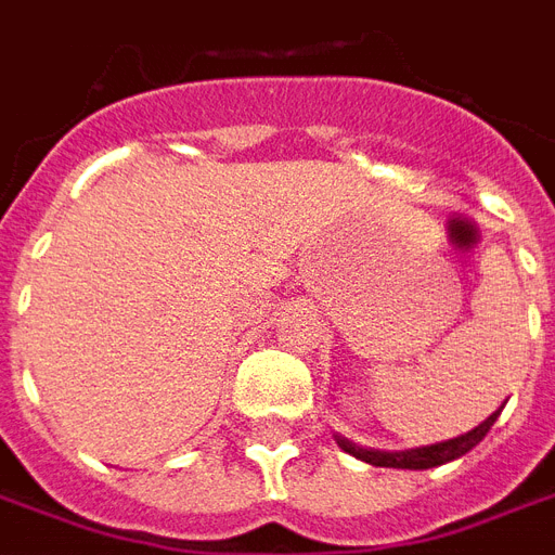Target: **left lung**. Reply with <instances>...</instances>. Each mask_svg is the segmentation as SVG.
I'll return each mask as SVG.
<instances>
[{
    "label": "left lung",
    "instance_id": "8db88e82",
    "mask_svg": "<svg viewBox=\"0 0 555 555\" xmlns=\"http://www.w3.org/2000/svg\"><path fill=\"white\" fill-rule=\"evenodd\" d=\"M501 414L492 412L481 426H475L473 431H466L461 438H452V440H443V443H435V447H421V449H405V452H374V449H360L354 447L351 440L346 438H337V443L346 452H351L354 457L365 461L371 466H395V469H431V466H440L447 464V461H455V457L466 455L469 449L478 447L483 440V435L490 431V426L495 423V417Z\"/></svg>",
    "mask_w": 555,
    "mask_h": 555
}]
</instances>
